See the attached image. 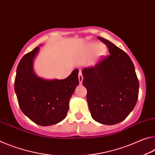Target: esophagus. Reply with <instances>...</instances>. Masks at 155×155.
<instances>
[{
  "mask_svg": "<svg viewBox=\"0 0 155 155\" xmlns=\"http://www.w3.org/2000/svg\"><path fill=\"white\" fill-rule=\"evenodd\" d=\"M78 79H79V82L80 84L82 83V80H83V75H82V73L80 72L79 73V75H78Z\"/></svg>",
  "mask_w": 155,
  "mask_h": 155,
  "instance_id": "esophagus-1",
  "label": "esophagus"
}]
</instances>
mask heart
I'll list each match as a JSON object with an SVG mask.
<instances>
[{
    "label": "heart",
    "instance_id": "b5f03b06",
    "mask_svg": "<svg viewBox=\"0 0 155 155\" xmlns=\"http://www.w3.org/2000/svg\"><path fill=\"white\" fill-rule=\"evenodd\" d=\"M93 52H95L94 59L95 61H98L106 54L107 49H106V46L103 45H100V43L96 42H91L87 43L84 47L81 53H82V54L87 55L92 54Z\"/></svg>",
    "mask_w": 155,
    "mask_h": 155
}]
</instances>
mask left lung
Here are the masks:
<instances>
[{
    "label": "left lung",
    "instance_id": "1",
    "mask_svg": "<svg viewBox=\"0 0 155 155\" xmlns=\"http://www.w3.org/2000/svg\"><path fill=\"white\" fill-rule=\"evenodd\" d=\"M97 38L108 47L110 55L95 67L82 69V84L93 120L113 125L125 120L135 106L139 80L128 54L109 40Z\"/></svg>",
    "mask_w": 155,
    "mask_h": 155
}]
</instances>
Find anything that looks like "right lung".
Instances as JSON below:
<instances>
[{
  "label": "right lung",
  "instance_id": "right-lung-1",
  "mask_svg": "<svg viewBox=\"0 0 155 155\" xmlns=\"http://www.w3.org/2000/svg\"><path fill=\"white\" fill-rule=\"evenodd\" d=\"M40 47L20 60L14 88L20 110L40 126L54 125L62 121L69 108L71 97L79 84L78 68L64 80H45L34 72L33 64Z\"/></svg>",
  "mask_w": 155,
  "mask_h": 155
}]
</instances>
